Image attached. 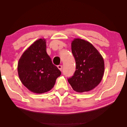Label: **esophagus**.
Instances as JSON below:
<instances>
[{
	"label": "esophagus",
	"instance_id": "obj_1",
	"mask_svg": "<svg viewBox=\"0 0 127 127\" xmlns=\"http://www.w3.org/2000/svg\"><path fill=\"white\" fill-rule=\"evenodd\" d=\"M58 68L59 69L61 70V71H62V68H63V66L61 65H58Z\"/></svg>",
	"mask_w": 127,
	"mask_h": 127
}]
</instances>
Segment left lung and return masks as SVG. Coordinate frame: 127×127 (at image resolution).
<instances>
[{
    "mask_svg": "<svg viewBox=\"0 0 127 127\" xmlns=\"http://www.w3.org/2000/svg\"><path fill=\"white\" fill-rule=\"evenodd\" d=\"M72 53L76 61V71L68 81L77 92L93 90L101 81L104 73V61L98 50L87 41L74 38Z\"/></svg>",
    "mask_w": 127,
    "mask_h": 127,
    "instance_id": "left-lung-1",
    "label": "left lung"
}]
</instances>
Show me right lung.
Returning <instances> with one entry per match:
<instances>
[{"instance_id": "1", "label": "right lung", "mask_w": 127, "mask_h": 127, "mask_svg": "<svg viewBox=\"0 0 127 127\" xmlns=\"http://www.w3.org/2000/svg\"><path fill=\"white\" fill-rule=\"evenodd\" d=\"M46 40L34 42L21 56L18 63L19 77L26 87L36 94L52 89L61 72L46 53Z\"/></svg>"}]
</instances>
